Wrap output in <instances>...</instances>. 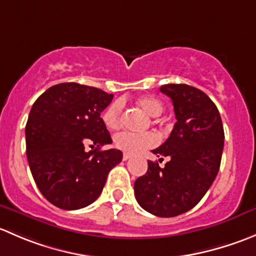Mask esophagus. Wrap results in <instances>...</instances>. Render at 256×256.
Wrapping results in <instances>:
<instances>
[{
	"instance_id": "1",
	"label": "esophagus",
	"mask_w": 256,
	"mask_h": 256,
	"mask_svg": "<svg viewBox=\"0 0 256 256\" xmlns=\"http://www.w3.org/2000/svg\"><path fill=\"white\" fill-rule=\"evenodd\" d=\"M128 158H131V154H128V152H125V154H122V160H124V161H128Z\"/></svg>"
}]
</instances>
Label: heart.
<instances>
[{
    "label": "heart",
    "instance_id": "1",
    "mask_svg": "<svg viewBox=\"0 0 256 256\" xmlns=\"http://www.w3.org/2000/svg\"><path fill=\"white\" fill-rule=\"evenodd\" d=\"M136 104L144 114L151 118H157L164 112V104L161 100L154 96H142L136 100ZM121 116H122V104L121 102H114L108 106L102 114V121L105 126L110 130H115L120 126ZM158 138L154 132H146L138 135L131 132H120L114 138V144L118 148L128 154H138L150 147L156 146Z\"/></svg>",
    "mask_w": 256,
    "mask_h": 256
}]
</instances>
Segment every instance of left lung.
<instances>
[{
  "mask_svg": "<svg viewBox=\"0 0 256 256\" xmlns=\"http://www.w3.org/2000/svg\"><path fill=\"white\" fill-rule=\"evenodd\" d=\"M177 122L166 142L152 150L171 157L164 167L148 161V168L134 184L136 200L157 216H176L192 209L218 174L224 130L216 104L202 90L187 84H166Z\"/></svg>",
  "mask_w": 256,
  "mask_h": 256,
  "instance_id": "obj_1",
  "label": "left lung"
}]
</instances>
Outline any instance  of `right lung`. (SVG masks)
<instances>
[{
  "label": "right lung",
  "mask_w": 256,
  "mask_h": 256,
  "mask_svg": "<svg viewBox=\"0 0 256 256\" xmlns=\"http://www.w3.org/2000/svg\"><path fill=\"white\" fill-rule=\"evenodd\" d=\"M112 96L94 86L62 82L33 104L26 125V154L36 184L56 207L76 210L92 204L110 170L122 160L120 150H100L112 142L100 118Z\"/></svg>",
  "instance_id": "1"
}]
</instances>
